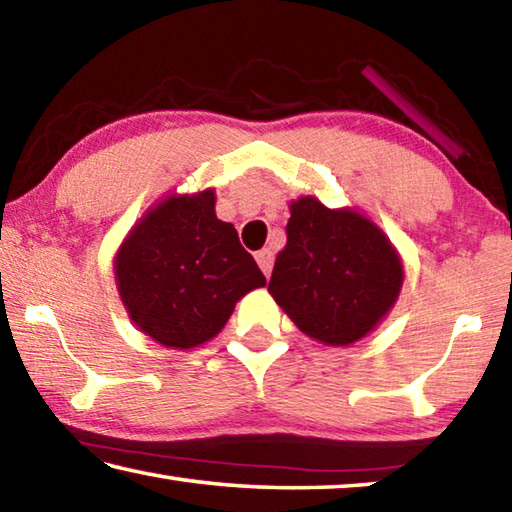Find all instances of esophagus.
<instances>
[{"label":"esophagus","mask_w":512,"mask_h":512,"mask_svg":"<svg viewBox=\"0 0 512 512\" xmlns=\"http://www.w3.org/2000/svg\"><path fill=\"white\" fill-rule=\"evenodd\" d=\"M255 259L259 268H262V273L268 277L271 275V268H273V250L271 248H262L259 253H255Z\"/></svg>","instance_id":"esophagus-1"}]
</instances>
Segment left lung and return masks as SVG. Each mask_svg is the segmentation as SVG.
Returning a JSON list of instances; mask_svg holds the SVG:
<instances>
[{"mask_svg":"<svg viewBox=\"0 0 512 512\" xmlns=\"http://www.w3.org/2000/svg\"><path fill=\"white\" fill-rule=\"evenodd\" d=\"M289 212L268 293L309 339L332 348L361 341L400 298V250L357 207L332 210L316 196H298Z\"/></svg>","mask_w":512,"mask_h":512,"instance_id":"obj_1","label":"left lung"}]
</instances>
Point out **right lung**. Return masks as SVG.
<instances>
[{
	"label": "right lung",
	"mask_w": 512,
	"mask_h": 512,
	"mask_svg": "<svg viewBox=\"0 0 512 512\" xmlns=\"http://www.w3.org/2000/svg\"><path fill=\"white\" fill-rule=\"evenodd\" d=\"M214 187L169 192L133 223L112 271L131 323L162 348L192 350L212 341L246 293L266 277L216 216Z\"/></svg>",
	"instance_id": "obj_1"
}]
</instances>
